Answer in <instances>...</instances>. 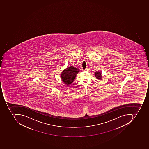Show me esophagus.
I'll return each mask as SVG.
<instances>
[{"label":"esophagus","instance_id":"obj_1","mask_svg":"<svg viewBox=\"0 0 149 149\" xmlns=\"http://www.w3.org/2000/svg\"><path fill=\"white\" fill-rule=\"evenodd\" d=\"M88 68H86V69H85V70H84V71H88Z\"/></svg>","mask_w":149,"mask_h":149}]
</instances>
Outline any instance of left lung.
<instances>
[{"label": "left lung", "mask_w": 149, "mask_h": 149, "mask_svg": "<svg viewBox=\"0 0 149 149\" xmlns=\"http://www.w3.org/2000/svg\"><path fill=\"white\" fill-rule=\"evenodd\" d=\"M94 75H95V76L96 78L98 79V80H101L102 78V75L101 73L100 72H99V71H97V72H96L94 73Z\"/></svg>", "instance_id": "left-lung-1"}]
</instances>
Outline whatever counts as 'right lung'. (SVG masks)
<instances>
[{"mask_svg":"<svg viewBox=\"0 0 149 149\" xmlns=\"http://www.w3.org/2000/svg\"><path fill=\"white\" fill-rule=\"evenodd\" d=\"M79 68L71 66L62 72L61 74L62 81L67 86H69L73 82L77 74L79 73Z\"/></svg>","mask_w":149,"mask_h":149,"instance_id":"obj_1","label":"right lung"}]
</instances>
